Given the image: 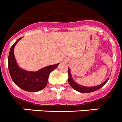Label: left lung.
Here are the masks:
<instances>
[{
	"mask_svg": "<svg viewBox=\"0 0 122 122\" xmlns=\"http://www.w3.org/2000/svg\"><path fill=\"white\" fill-rule=\"evenodd\" d=\"M68 82L70 84V85L73 87L74 90L77 92H79L81 93H90V92L97 91L98 89H101V87H103L106 84V82L108 81L109 79L108 77L104 82H103L101 84L99 85V86H94V87H85V86H82L78 84H77L76 82L73 80V78H72L71 74L70 73V68H68Z\"/></svg>",
	"mask_w": 122,
	"mask_h": 122,
	"instance_id": "obj_1",
	"label": "left lung"
}]
</instances>
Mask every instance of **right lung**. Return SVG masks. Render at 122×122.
<instances>
[{
    "label": "right lung",
    "mask_w": 122,
    "mask_h": 122,
    "mask_svg": "<svg viewBox=\"0 0 122 122\" xmlns=\"http://www.w3.org/2000/svg\"><path fill=\"white\" fill-rule=\"evenodd\" d=\"M22 38H19L11 47L8 56V70L13 81L22 90L36 92L45 88L47 85L49 75L57 66V64L49 65L38 71H27L19 68L15 59L14 48L15 45Z\"/></svg>",
    "instance_id": "1"
}]
</instances>
